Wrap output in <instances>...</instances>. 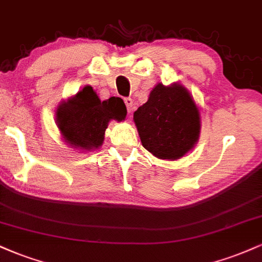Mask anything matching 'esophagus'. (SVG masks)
<instances>
[{
  "instance_id": "obj_1",
  "label": "esophagus",
  "mask_w": 262,
  "mask_h": 262,
  "mask_svg": "<svg viewBox=\"0 0 262 262\" xmlns=\"http://www.w3.org/2000/svg\"><path fill=\"white\" fill-rule=\"evenodd\" d=\"M124 103H125V106H127L128 113L133 112V110H134V107H133V100H132L130 97H125V99H124Z\"/></svg>"
}]
</instances>
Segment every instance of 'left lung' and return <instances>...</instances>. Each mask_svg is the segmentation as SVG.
Here are the masks:
<instances>
[{"label": "left lung", "instance_id": "1", "mask_svg": "<svg viewBox=\"0 0 262 262\" xmlns=\"http://www.w3.org/2000/svg\"><path fill=\"white\" fill-rule=\"evenodd\" d=\"M134 123L143 146L162 160L181 159L199 139V108L179 83L157 84L134 112Z\"/></svg>", "mask_w": 262, "mask_h": 262}]
</instances>
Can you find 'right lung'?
<instances>
[{
    "label": "right lung",
    "instance_id": "right-lung-1",
    "mask_svg": "<svg viewBox=\"0 0 262 262\" xmlns=\"http://www.w3.org/2000/svg\"><path fill=\"white\" fill-rule=\"evenodd\" d=\"M125 116L127 107L121 97L101 101L93 88L86 85L61 102L56 111V124L69 146L91 151L102 145L108 122L124 121Z\"/></svg>",
    "mask_w": 262,
    "mask_h": 262
}]
</instances>
